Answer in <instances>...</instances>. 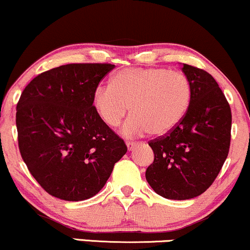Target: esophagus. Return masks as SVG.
<instances>
[{
	"label": "esophagus",
	"mask_w": 250,
	"mask_h": 250,
	"mask_svg": "<svg viewBox=\"0 0 250 250\" xmlns=\"http://www.w3.org/2000/svg\"><path fill=\"white\" fill-rule=\"evenodd\" d=\"M137 145L136 142H126V146H127L128 151H131V149L134 148V146Z\"/></svg>",
	"instance_id": "34e87169"
}]
</instances>
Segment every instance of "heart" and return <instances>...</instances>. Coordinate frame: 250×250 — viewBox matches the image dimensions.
<instances>
[{"instance_id": "1", "label": "heart", "mask_w": 250, "mask_h": 250, "mask_svg": "<svg viewBox=\"0 0 250 250\" xmlns=\"http://www.w3.org/2000/svg\"><path fill=\"white\" fill-rule=\"evenodd\" d=\"M192 84L181 71L167 67H128L117 72L111 85L93 91L96 113L108 127H117L127 114L126 137L164 136L183 122L192 103Z\"/></svg>"}]
</instances>
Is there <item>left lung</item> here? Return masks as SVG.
I'll list each match as a JSON object with an SVG mask.
<instances>
[{"label":"left lung","mask_w":250,"mask_h":250,"mask_svg":"<svg viewBox=\"0 0 250 250\" xmlns=\"http://www.w3.org/2000/svg\"><path fill=\"white\" fill-rule=\"evenodd\" d=\"M192 84V103L183 122L169 133L151 140L154 160L146 180L157 194L187 200L202 194L221 171L230 146L231 111L212 76L184 64Z\"/></svg>","instance_id":"1"}]
</instances>
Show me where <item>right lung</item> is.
<instances>
[{
    "label": "right lung",
    "mask_w": 250,
    "mask_h": 250,
    "mask_svg": "<svg viewBox=\"0 0 250 250\" xmlns=\"http://www.w3.org/2000/svg\"><path fill=\"white\" fill-rule=\"evenodd\" d=\"M113 69L108 63L54 67L36 76L20 97V153L32 177L55 198H92L127 151L92 104L93 91Z\"/></svg>",
    "instance_id": "obj_1"
}]
</instances>
